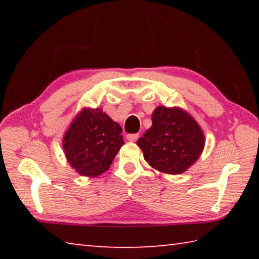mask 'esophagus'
<instances>
[{
    "label": "esophagus",
    "mask_w": 259,
    "mask_h": 259,
    "mask_svg": "<svg viewBox=\"0 0 259 259\" xmlns=\"http://www.w3.org/2000/svg\"><path fill=\"white\" fill-rule=\"evenodd\" d=\"M139 137V134H130L126 136V139L129 140V142H136V140L138 139Z\"/></svg>",
    "instance_id": "34e87169"
}]
</instances>
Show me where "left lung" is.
Here are the masks:
<instances>
[{"mask_svg": "<svg viewBox=\"0 0 259 259\" xmlns=\"http://www.w3.org/2000/svg\"><path fill=\"white\" fill-rule=\"evenodd\" d=\"M152 123L137 142L151 166L162 172L178 175L199 159L204 136L190 114L181 108L159 106L152 114Z\"/></svg>", "mask_w": 259, "mask_h": 259, "instance_id": "1", "label": "left lung"}]
</instances>
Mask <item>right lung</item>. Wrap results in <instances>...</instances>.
<instances>
[{"instance_id": "add662e5", "label": "right lung", "mask_w": 259, "mask_h": 259, "mask_svg": "<svg viewBox=\"0 0 259 259\" xmlns=\"http://www.w3.org/2000/svg\"><path fill=\"white\" fill-rule=\"evenodd\" d=\"M121 133L119 123L102 109L84 108L65 134L63 147L67 161L82 176H99L124 144Z\"/></svg>"}]
</instances>
